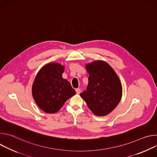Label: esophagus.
Returning <instances> with one entry per match:
<instances>
[{
	"mask_svg": "<svg viewBox=\"0 0 157 157\" xmlns=\"http://www.w3.org/2000/svg\"><path fill=\"white\" fill-rule=\"evenodd\" d=\"M76 94H79L80 93H81V89H80L79 88L76 89Z\"/></svg>",
	"mask_w": 157,
	"mask_h": 157,
	"instance_id": "34e87169",
	"label": "esophagus"
}]
</instances>
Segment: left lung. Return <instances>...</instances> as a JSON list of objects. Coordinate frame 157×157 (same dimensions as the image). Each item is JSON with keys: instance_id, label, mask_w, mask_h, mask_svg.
<instances>
[{"instance_id": "8db88e82", "label": "left lung", "mask_w": 157, "mask_h": 157, "mask_svg": "<svg viewBox=\"0 0 157 157\" xmlns=\"http://www.w3.org/2000/svg\"><path fill=\"white\" fill-rule=\"evenodd\" d=\"M89 74L86 91L80 96L97 116H105L119 104L122 95L120 79L105 61L97 60L86 64Z\"/></svg>"}]
</instances>
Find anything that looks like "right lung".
Returning <instances> with one entry per match:
<instances>
[{"mask_svg": "<svg viewBox=\"0 0 157 157\" xmlns=\"http://www.w3.org/2000/svg\"><path fill=\"white\" fill-rule=\"evenodd\" d=\"M64 67L58 63L44 65L36 74L32 85V96L37 105L48 114H55L64 102L76 94L70 82L62 75Z\"/></svg>", "mask_w": 157, "mask_h": 157, "instance_id": "obj_1", "label": "right lung"}]
</instances>
